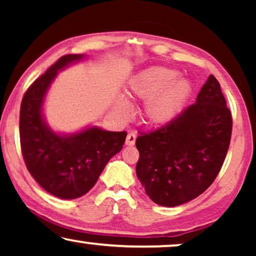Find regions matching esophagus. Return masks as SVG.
Listing matches in <instances>:
<instances>
[{"label":"esophagus","mask_w":256,"mask_h":256,"mask_svg":"<svg viewBox=\"0 0 256 256\" xmlns=\"http://www.w3.org/2000/svg\"><path fill=\"white\" fill-rule=\"evenodd\" d=\"M135 141H136V134L130 132V134L127 135V138H126V146H134Z\"/></svg>","instance_id":"34e87169"}]
</instances>
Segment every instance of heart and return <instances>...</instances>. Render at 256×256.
<instances>
[{
  "label": "heart",
  "instance_id": "heart-1",
  "mask_svg": "<svg viewBox=\"0 0 256 256\" xmlns=\"http://www.w3.org/2000/svg\"><path fill=\"white\" fill-rule=\"evenodd\" d=\"M178 76L180 72L176 70L155 66L140 72L129 82V98L146 101L143 118L146 124H168L184 110L194 86L188 79ZM116 110L122 116H127L129 106L124 100H118Z\"/></svg>",
  "mask_w": 256,
  "mask_h": 256
}]
</instances>
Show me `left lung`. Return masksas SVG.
<instances>
[{
  "instance_id": "1",
  "label": "left lung",
  "mask_w": 256,
  "mask_h": 256,
  "mask_svg": "<svg viewBox=\"0 0 256 256\" xmlns=\"http://www.w3.org/2000/svg\"><path fill=\"white\" fill-rule=\"evenodd\" d=\"M232 134L220 84L210 76L196 104L136 138V174L154 202L174 208L197 198L218 176Z\"/></svg>"
}]
</instances>
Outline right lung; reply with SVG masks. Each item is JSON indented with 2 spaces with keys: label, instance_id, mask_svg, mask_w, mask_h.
Segmentation results:
<instances>
[{
  "label": "right lung",
  "instance_id": "obj_1",
  "mask_svg": "<svg viewBox=\"0 0 256 256\" xmlns=\"http://www.w3.org/2000/svg\"><path fill=\"white\" fill-rule=\"evenodd\" d=\"M86 54H66L40 76L24 94L20 112V148L26 166L45 191L62 199L86 194L112 157L121 152L126 132H108L88 126L76 132H57L43 113L51 84Z\"/></svg>",
  "mask_w": 256,
  "mask_h": 256
}]
</instances>
